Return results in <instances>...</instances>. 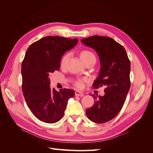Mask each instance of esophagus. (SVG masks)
I'll return each instance as SVG.
<instances>
[{
	"label": "esophagus",
	"mask_w": 153,
	"mask_h": 153,
	"mask_svg": "<svg viewBox=\"0 0 153 153\" xmlns=\"http://www.w3.org/2000/svg\"><path fill=\"white\" fill-rule=\"evenodd\" d=\"M75 96H84V94H83V92H80V91H76L75 92Z\"/></svg>",
	"instance_id": "34e87169"
}]
</instances>
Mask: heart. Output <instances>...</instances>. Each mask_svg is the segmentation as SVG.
<instances>
[{
  "mask_svg": "<svg viewBox=\"0 0 153 153\" xmlns=\"http://www.w3.org/2000/svg\"><path fill=\"white\" fill-rule=\"evenodd\" d=\"M80 59L82 61V62L84 63L92 61L94 62L95 63L96 62V56L95 55L92 53V52L89 50H83L80 52ZM69 57V53H66L64 54L61 60V66L64 68L66 66V62L68 61V60ZM87 80L85 78H84V79H78L75 82V85L78 87V88H82L83 86H84V83L86 82Z\"/></svg>",
  "mask_w": 153,
  "mask_h": 153,
  "instance_id": "1",
  "label": "heart"
}]
</instances>
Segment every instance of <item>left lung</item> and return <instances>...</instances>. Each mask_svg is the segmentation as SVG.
<instances>
[{
  "label": "left lung",
  "mask_w": 153,
  "mask_h": 153,
  "mask_svg": "<svg viewBox=\"0 0 153 153\" xmlns=\"http://www.w3.org/2000/svg\"><path fill=\"white\" fill-rule=\"evenodd\" d=\"M81 42L93 48L100 60L99 75L92 86L106 87L103 96L91 94L94 104L86 110V115L96 123L108 122L117 116L126 100L130 88V61L126 50L111 38L95 35Z\"/></svg>",
  "instance_id": "8db88e82"
}]
</instances>
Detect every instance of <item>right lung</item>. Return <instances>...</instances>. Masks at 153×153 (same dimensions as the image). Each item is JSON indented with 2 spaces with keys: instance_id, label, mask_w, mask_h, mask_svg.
<instances>
[{
  "instance_id": "1",
  "label": "right lung",
  "mask_w": 153,
  "mask_h": 153,
  "mask_svg": "<svg viewBox=\"0 0 153 153\" xmlns=\"http://www.w3.org/2000/svg\"><path fill=\"white\" fill-rule=\"evenodd\" d=\"M77 43L76 38L47 36L27 50L22 64V91L27 106L41 121L52 124L61 120L68 100L75 95L71 89H51L49 76L59 70L62 56Z\"/></svg>"
}]
</instances>
